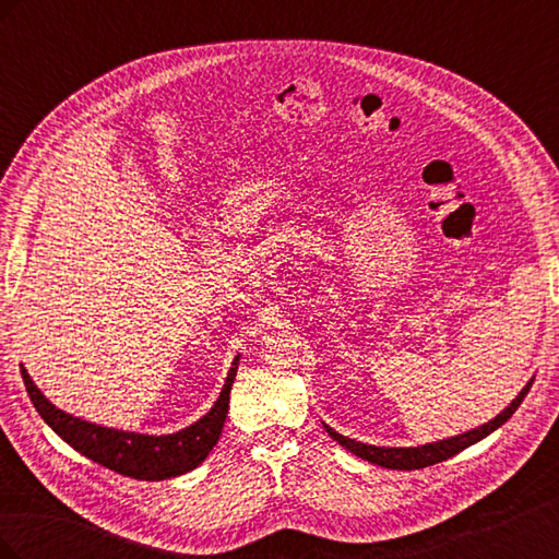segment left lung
<instances>
[{
	"label": "left lung",
	"mask_w": 559,
	"mask_h": 559,
	"mask_svg": "<svg viewBox=\"0 0 559 559\" xmlns=\"http://www.w3.org/2000/svg\"><path fill=\"white\" fill-rule=\"evenodd\" d=\"M532 384H534V378L527 384H524V389L513 399V403L509 405V408H506L503 413H499L495 419H489L487 425L473 429V431H466V433H460V436L445 438V441L427 443V445H417V448H378V445H366V443H359V441H352V438L333 431L331 427H326V431H329V436L333 438V441H337L343 448H347L352 454L361 456V460H366L370 464H378V466H384V468H399V471L425 468V466H431V464L450 460V456H454L456 452H462L464 448L478 443V441H483L485 436L497 431L503 425V421H509L511 415L520 408V403L524 401V396H527Z\"/></svg>",
	"instance_id": "1"
}]
</instances>
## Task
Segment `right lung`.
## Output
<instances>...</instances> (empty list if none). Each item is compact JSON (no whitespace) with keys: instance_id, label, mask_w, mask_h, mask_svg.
Listing matches in <instances>:
<instances>
[{"instance_id":"obj_1","label":"right lung","mask_w":559,"mask_h":559,"mask_svg":"<svg viewBox=\"0 0 559 559\" xmlns=\"http://www.w3.org/2000/svg\"><path fill=\"white\" fill-rule=\"evenodd\" d=\"M238 361L240 357H235L226 384L222 389V396L216 399L212 411L202 419H198L195 425L167 436L118 431L72 417L70 413H62L60 408H56V405L39 392L25 368H21V373L32 405H35L41 419L62 438L64 443H70L76 452L88 456V460L121 473V476L138 480H165L181 476L186 471H193L198 464L205 462V456L216 445L228 415L230 386L235 376H238Z\"/></svg>"}]
</instances>
